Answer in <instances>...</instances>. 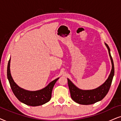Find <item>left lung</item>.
Wrapping results in <instances>:
<instances>
[{"instance_id":"8db88e82","label":"left lung","mask_w":121,"mask_h":121,"mask_svg":"<svg viewBox=\"0 0 121 121\" xmlns=\"http://www.w3.org/2000/svg\"><path fill=\"white\" fill-rule=\"evenodd\" d=\"M107 47L109 57L112 63V70L108 79L103 84L97 88L91 90H82L76 87L68 79V85L72 99L76 103L83 105L92 104L103 99L107 94L111 87L113 78L114 74L113 61L110 53V48L107 44L105 43Z\"/></svg>"}]
</instances>
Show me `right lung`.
<instances>
[{
    "mask_svg": "<svg viewBox=\"0 0 121 121\" xmlns=\"http://www.w3.org/2000/svg\"><path fill=\"white\" fill-rule=\"evenodd\" d=\"M10 58L7 67V78L14 94L18 100L25 104L30 106H39L46 103L51 99L52 91L55 84L59 78L50 82L42 89L36 91H29L22 89L17 84L12 78L10 70Z\"/></svg>",
    "mask_w": 121,
    "mask_h": 121,
    "instance_id": "right-lung-1",
    "label": "right lung"
}]
</instances>
